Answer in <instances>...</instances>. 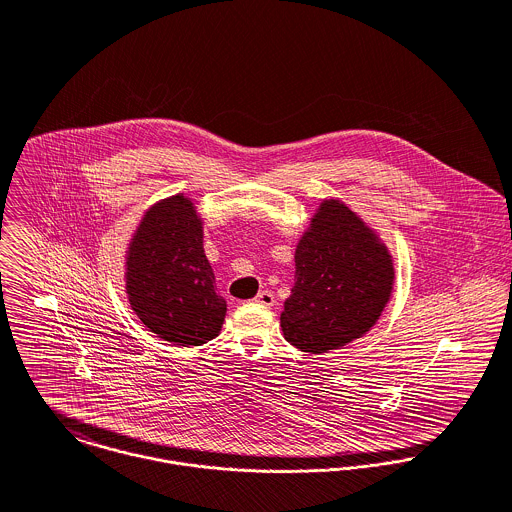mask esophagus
I'll use <instances>...</instances> for the list:
<instances>
[{"instance_id": "34e87169", "label": "esophagus", "mask_w": 512, "mask_h": 512, "mask_svg": "<svg viewBox=\"0 0 512 512\" xmlns=\"http://www.w3.org/2000/svg\"><path fill=\"white\" fill-rule=\"evenodd\" d=\"M254 301L256 303H260V305H264V307H272L274 303H276V299H274V293L268 292H260L256 297H254Z\"/></svg>"}]
</instances>
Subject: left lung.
<instances>
[{
    "mask_svg": "<svg viewBox=\"0 0 512 512\" xmlns=\"http://www.w3.org/2000/svg\"><path fill=\"white\" fill-rule=\"evenodd\" d=\"M295 282L280 315L288 343L321 355L366 335L394 288L380 234L341 199H323L295 244Z\"/></svg>",
    "mask_w": 512,
    "mask_h": 512,
    "instance_id": "1",
    "label": "left lung"
}]
</instances>
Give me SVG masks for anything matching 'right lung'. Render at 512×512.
I'll return each instance as SVG.
<instances>
[{"label":"right lung","mask_w":512,"mask_h":512,"mask_svg":"<svg viewBox=\"0 0 512 512\" xmlns=\"http://www.w3.org/2000/svg\"><path fill=\"white\" fill-rule=\"evenodd\" d=\"M203 224L185 193L161 199L142 215L124 256L132 311L153 335L179 347L215 339L226 315L205 256Z\"/></svg>","instance_id":"right-lung-1"}]
</instances>
